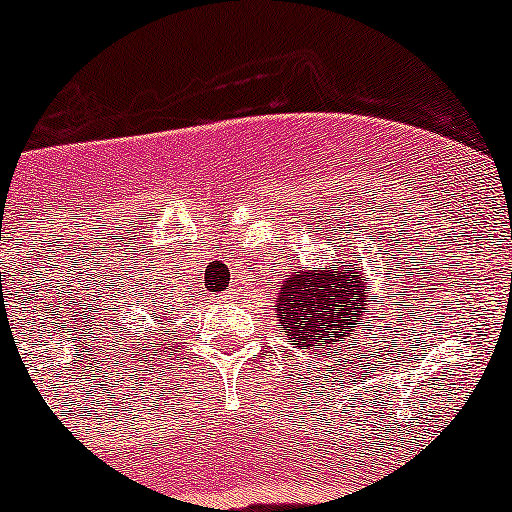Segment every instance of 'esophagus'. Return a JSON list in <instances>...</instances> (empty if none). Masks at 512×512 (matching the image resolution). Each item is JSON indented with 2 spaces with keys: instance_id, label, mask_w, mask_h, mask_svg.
I'll list each match as a JSON object with an SVG mask.
<instances>
[{
  "instance_id": "1",
  "label": "esophagus",
  "mask_w": 512,
  "mask_h": 512,
  "mask_svg": "<svg viewBox=\"0 0 512 512\" xmlns=\"http://www.w3.org/2000/svg\"><path fill=\"white\" fill-rule=\"evenodd\" d=\"M225 297H231V292H225Z\"/></svg>"
}]
</instances>
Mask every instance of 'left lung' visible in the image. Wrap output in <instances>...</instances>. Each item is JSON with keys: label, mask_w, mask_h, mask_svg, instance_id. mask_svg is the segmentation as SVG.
<instances>
[{"label": "left lung", "mask_w": 512, "mask_h": 512, "mask_svg": "<svg viewBox=\"0 0 512 512\" xmlns=\"http://www.w3.org/2000/svg\"><path fill=\"white\" fill-rule=\"evenodd\" d=\"M368 297L360 256L345 253L327 269H294L279 289L276 317L289 345L322 355L353 335Z\"/></svg>", "instance_id": "1"}]
</instances>
